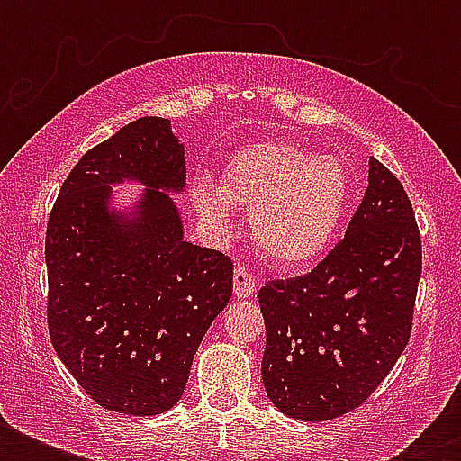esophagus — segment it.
<instances>
[{"instance_id": "obj_1", "label": "esophagus", "mask_w": 461, "mask_h": 461, "mask_svg": "<svg viewBox=\"0 0 461 461\" xmlns=\"http://www.w3.org/2000/svg\"><path fill=\"white\" fill-rule=\"evenodd\" d=\"M256 292V280L246 267H237L234 270V296L237 299H249Z\"/></svg>"}]
</instances>
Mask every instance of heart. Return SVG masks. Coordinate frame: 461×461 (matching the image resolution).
Masks as SVG:
<instances>
[{
    "label": "heart",
    "mask_w": 461,
    "mask_h": 461,
    "mask_svg": "<svg viewBox=\"0 0 461 461\" xmlns=\"http://www.w3.org/2000/svg\"><path fill=\"white\" fill-rule=\"evenodd\" d=\"M188 195L203 222L227 234L231 212H251L253 244L280 270L318 260L335 239L351 195L349 169L339 158L315 155L294 140H258L230 158L220 184L195 176Z\"/></svg>",
    "instance_id": "obj_1"
}]
</instances>
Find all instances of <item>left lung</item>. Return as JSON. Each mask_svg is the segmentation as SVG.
Wrapping results in <instances>:
<instances>
[{"mask_svg": "<svg viewBox=\"0 0 461 461\" xmlns=\"http://www.w3.org/2000/svg\"><path fill=\"white\" fill-rule=\"evenodd\" d=\"M421 237L404 188L375 158L347 234L308 275L260 287L263 385L282 414L330 421L364 404L411 335Z\"/></svg>", "mask_w": 461, "mask_h": 461, "instance_id": "obj_1", "label": "left lung"}]
</instances>
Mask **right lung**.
Wrapping results in <instances>:
<instances>
[{
  "label": "right lung",
  "mask_w": 461,
  "mask_h": 461,
  "mask_svg": "<svg viewBox=\"0 0 461 461\" xmlns=\"http://www.w3.org/2000/svg\"><path fill=\"white\" fill-rule=\"evenodd\" d=\"M119 183L141 186L117 206ZM186 188L172 122L140 117L78 159L47 222V322L57 357L100 407L172 409L210 322L231 299V260L184 239Z\"/></svg>",
  "instance_id": "add662e5"
}]
</instances>
